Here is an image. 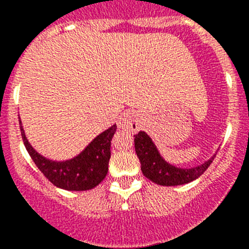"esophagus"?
<instances>
[{
    "label": "esophagus",
    "mask_w": 249,
    "mask_h": 249,
    "mask_svg": "<svg viewBox=\"0 0 249 249\" xmlns=\"http://www.w3.org/2000/svg\"><path fill=\"white\" fill-rule=\"evenodd\" d=\"M118 127L122 129H129L136 132L140 128V116L136 111H126L118 121Z\"/></svg>",
    "instance_id": "34e87169"
}]
</instances>
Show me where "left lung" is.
Returning a JSON list of instances; mask_svg holds the SVG:
<instances>
[{
    "label": "left lung",
    "instance_id": "1",
    "mask_svg": "<svg viewBox=\"0 0 249 249\" xmlns=\"http://www.w3.org/2000/svg\"><path fill=\"white\" fill-rule=\"evenodd\" d=\"M135 149L144 177L160 186H181L195 181L206 172L215 157L214 155L204 163L192 168L176 167L163 160L153 141L143 131L135 136Z\"/></svg>",
    "mask_w": 249,
    "mask_h": 249
}]
</instances>
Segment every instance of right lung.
<instances>
[{"mask_svg":"<svg viewBox=\"0 0 249 249\" xmlns=\"http://www.w3.org/2000/svg\"><path fill=\"white\" fill-rule=\"evenodd\" d=\"M19 127L23 143L32 160L56 187L66 191H87L105 179L111 158V141L117 129L116 124L100 133L80 155L67 160H52L39 155L28 142L21 120Z\"/></svg>","mask_w":249,"mask_h":249,"instance_id":"right-lung-1","label":"right lung"}]
</instances>
